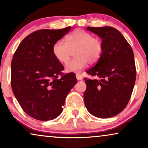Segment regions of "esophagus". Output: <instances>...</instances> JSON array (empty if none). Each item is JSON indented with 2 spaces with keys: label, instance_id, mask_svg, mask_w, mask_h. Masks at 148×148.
<instances>
[{
  "label": "esophagus",
  "instance_id": "1",
  "mask_svg": "<svg viewBox=\"0 0 148 148\" xmlns=\"http://www.w3.org/2000/svg\"><path fill=\"white\" fill-rule=\"evenodd\" d=\"M76 77H77V79L79 81L82 80V77L79 74H76Z\"/></svg>",
  "mask_w": 148,
  "mask_h": 148
}]
</instances>
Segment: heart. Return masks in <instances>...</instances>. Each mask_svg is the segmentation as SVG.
Masks as SVG:
<instances>
[{"mask_svg":"<svg viewBox=\"0 0 148 148\" xmlns=\"http://www.w3.org/2000/svg\"><path fill=\"white\" fill-rule=\"evenodd\" d=\"M52 54L56 60L65 64L75 52V58L65 66L67 72H79L88 64L96 63L104 50L102 40L93 37L92 34L82 29H75L66 36L65 42L61 40L55 42L52 48Z\"/></svg>","mask_w":148,"mask_h":148,"instance_id":"1","label":"heart"}]
</instances>
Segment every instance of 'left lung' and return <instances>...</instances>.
<instances>
[{
    "mask_svg": "<svg viewBox=\"0 0 148 148\" xmlns=\"http://www.w3.org/2000/svg\"><path fill=\"white\" fill-rule=\"evenodd\" d=\"M87 29L102 38L104 50L96 65L86 71L94 78H84L85 105L94 116L110 118L124 110L131 98L136 79L134 54L130 44L115 28Z\"/></svg>",
    "mask_w": 148,
    "mask_h": 148,
    "instance_id": "1",
    "label": "left lung"
}]
</instances>
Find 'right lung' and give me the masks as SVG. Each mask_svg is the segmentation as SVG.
Here are the masks:
<instances>
[{
	"label": "right lung",
	"mask_w": 148,
	"mask_h": 148,
	"mask_svg": "<svg viewBox=\"0 0 148 148\" xmlns=\"http://www.w3.org/2000/svg\"><path fill=\"white\" fill-rule=\"evenodd\" d=\"M71 28L34 32L22 40L14 53L12 90L24 112L37 120L47 121L59 116L66 96L77 82L73 73H62L64 66L52 50L54 42Z\"/></svg>",
	"instance_id": "obj_1"
}]
</instances>
